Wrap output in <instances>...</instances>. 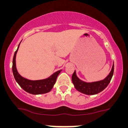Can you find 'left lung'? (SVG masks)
Instances as JSON below:
<instances>
[{
	"label": "left lung",
	"instance_id": "left-lung-1",
	"mask_svg": "<svg viewBox=\"0 0 128 128\" xmlns=\"http://www.w3.org/2000/svg\"><path fill=\"white\" fill-rule=\"evenodd\" d=\"M114 72V63L113 64L112 70L109 74L101 80L95 82H87L82 80L77 77L75 70L72 76V81L74 87L79 92L86 95H95L101 92L108 86L112 80Z\"/></svg>",
	"mask_w": 128,
	"mask_h": 128
}]
</instances>
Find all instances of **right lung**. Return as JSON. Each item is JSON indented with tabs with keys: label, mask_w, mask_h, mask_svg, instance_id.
I'll return each instance as SVG.
<instances>
[{
	"label": "right lung",
	"mask_w": 128,
	"mask_h": 128,
	"mask_svg": "<svg viewBox=\"0 0 128 128\" xmlns=\"http://www.w3.org/2000/svg\"><path fill=\"white\" fill-rule=\"evenodd\" d=\"M20 44V43L18 44L17 50L15 52L12 62V71L16 82L24 91L33 95H40L50 92L54 87L57 77L62 70L54 72L51 76L44 79L32 80L22 77L17 71L16 67V55Z\"/></svg>",
	"instance_id": "1"
}]
</instances>
